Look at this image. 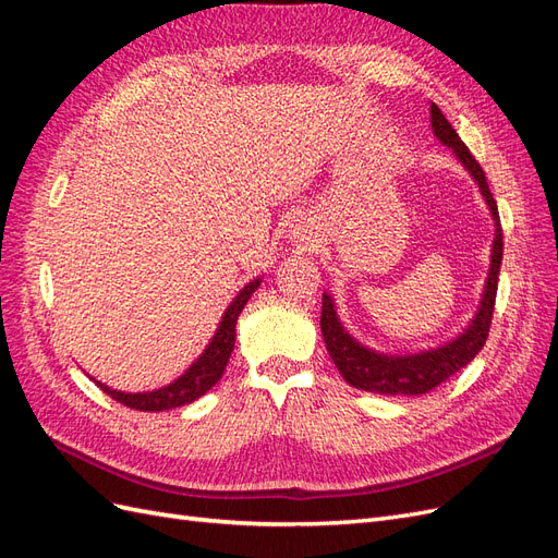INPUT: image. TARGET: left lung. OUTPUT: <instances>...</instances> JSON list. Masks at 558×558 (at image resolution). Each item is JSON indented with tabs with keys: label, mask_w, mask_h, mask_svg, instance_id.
Masks as SVG:
<instances>
[{
	"label": "left lung",
	"mask_w": 558,
	"mask_h": 558,
	"mask_svg": "<svg viewBox=\"0 0 558 558\" xmlns=\"http://www.w3.org/2000/svg\"><path fill=\"white\" fill-rule=\"evenodd\" d=\"M430 128L433 134L442 146L451 148L453 158L459 160L465 172L477 183V189L486 202V209L494 218V244H492V263H488V275L484 281L482 300L477 305L475 316L470 324L445 344L428 347L412 353H388L377 351L359 342L353 337L337 314L335 300L330 293L324 291V310H320V332H324V342L330 353L335 367L349 386H356L361 391L379 393V396H421L433 391L435 386L447 381L451 375L463 369L472 359L482 351L488 326H492L494 305H496V291H498V275H500V260H502V230L496 199L488 191L486 177L482 172L480 162L472 158L468 146L461 142L459 134L449 125L445 113L437 105H430Z\"/></svg>",
	"instance_id": "8db88e82"
}]
</instances>
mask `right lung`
<instances>
[{
	"label": "right lung",
	"instance_id": "1",
	"mask_svg": "<svg viewBox=\"0 0 558 558\" xmlns=\"http://www.w3.org/2000/svg\"><path fill=\"white\" fill-rule=\"evenodd\" d=\"M260 281H263L260 277L248 281L244 289L232 298L221 320H218L216 332L209 340V344L205 347V351H202L199 356L191 363V367H185V373L181 377H177L174 381H170L162 388H156V391L125 393V391H116V388H111L102 381H97L95 377H90V379L116 402H121V404H125V408L140 410V412L174 410V408H183V404L202 398L214 384H218V379L223 377L226 365L230 361V353L234 349V335H238L234 332V328H238V318H240L246 302L251 300V295L258 291Z\"/></svg>",
	"mask_w": 558,
	"mask_h": 558
}]
</instances>
